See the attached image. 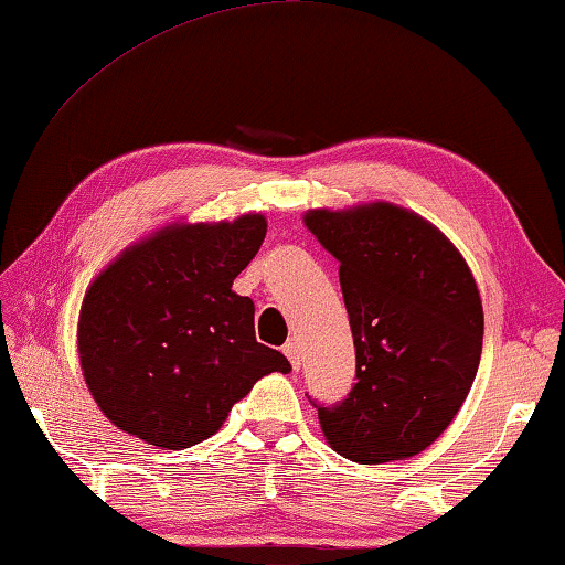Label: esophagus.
<instances>
[{"instance_id": "1", "label": "esophagus", "mask_w": 565, "mask_h": 565, "mask_svg": "<svg viewBox=\"0 0 565 565\" xmlns=\"http://www.w3.org/2000/svg\"><path fill=\"white\" fill-rule=\"evenodd\" d=\"M284 353H286V359L291 361V366L299 371V366H301V349H299V343L296 341H286L284 343Z\"/></svg>"}]
</instances>
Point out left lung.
Listing matches in <instances>:
<instances>
[{
    "label": "left lung",
    "mask_w": 565,
    "mask_h": 565,
    "mask_svg": "<svg viewBox=\"0 0 565 565\" xmlns=\"http://www.w3.org/2000/svg\"><path fill=\"white\" fill-rule=\"evenodd\" d=\"M306 226L339 259L356 347V384L319 408L327 441L356 463H386L431 446L471 391L483 309L456 246L394 204L317 209Z\"/></svg>",
    "instance_id": "left-lung-1"
}]
</instances>
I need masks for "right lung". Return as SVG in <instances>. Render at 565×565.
Here are the masks:
<instances>
[{
  "instance_id": "1",
  "label": "right lung",
  "mask_w": 565,
  "mask_h": 565,
  "mask_svg": "<svg viewBox=\"0 0 565 565\" xmlns=\"http://www.w3.org/2000/svg\"><path fill=\"white\" fill-rule=\"evenodd\" d=\"M264 236L262 214L169 226L94 279L76 337L114 426L179 451L214 436L262 376L291 369L256 341L254 301L232 291Z\"/></svg>"
}]
</instances>
